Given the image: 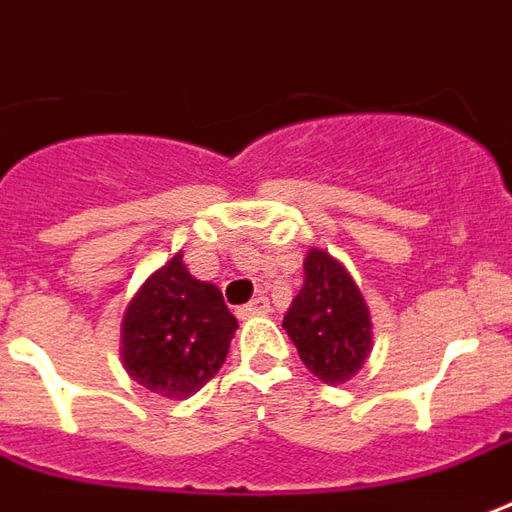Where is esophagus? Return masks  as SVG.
<instances>
[{"instance_id": "esophagus-1", "label": "esophagus", "mask_w": 512, "mask_h": 512, "mask_svg": "<svg viewBox=\"0 0 512 512\" xmlns=\"http://www.w3.org/2000/svg\"><path fill=\"white\" fill-rule=\"evenodd\" d=\"M240 319H251V316H267L270 313V300L267 297H253L248 305H242L240 311Z\"/></svg>"}]
</instances>
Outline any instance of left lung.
I'll use <instances>...</instances> for the list:
<instances>
[{
  "mask_svg": "<svg viewBox=\"0 0 512 512\" xmlns=\"http://www.w3.org/2000/svg\"><path fill=\"white\" fill-rule=\"evenodd\" d=\"M297 354L313 376L338 387L360 374L374 349V322L363 292L322 248L305 256V283L283 316Z\"/></svg>",
  "mask_w": 512,
  "mask_h": 512,
  "instance_id": "left-lung-1",
  "label": "left lung"
}]
</instances>
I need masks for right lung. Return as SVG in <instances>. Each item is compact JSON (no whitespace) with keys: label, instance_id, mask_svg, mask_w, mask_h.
I'll use <instances>...</instances> for the list:
<instances>
[{"label":"right lung","instance_id":"obj_1","mask_svg":"<svg viewBox=\"0 0 512 512\" xmlns=\"http://www.w3.org/2000/svg\"><path fill=\"white\" fill-rule=\"evenodd\" d=\"M237 319L218 286L193 278L174 253L130 297L122 316V365L149 393L185 401L226 363Z\"/></svg>","mask_w":512,"mask_h":512}]
</instances>
